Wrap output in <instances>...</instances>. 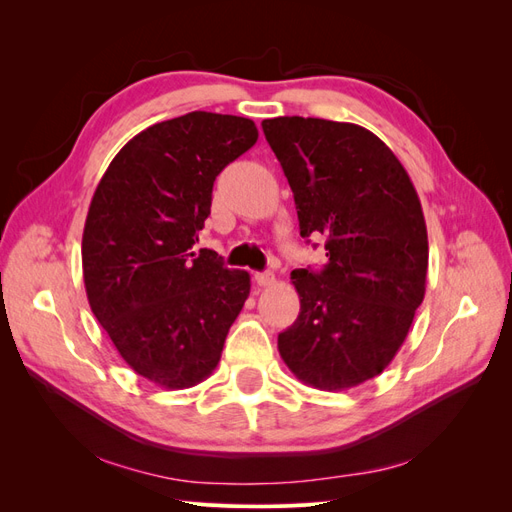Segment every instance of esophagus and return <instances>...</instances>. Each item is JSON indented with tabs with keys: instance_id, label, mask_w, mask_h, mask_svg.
Returning a JSON list of instances; mask_svg holds the SVG:
<instances>
[{
	"instance_id": "1",
	"label": "esophagus",
	"mask_w": 512,
	"mask_h": 512,
	"mask_svg": "<svg viewBox=\"0 0 512 512\" xmlns=\"http://www.w3.org/2000/svg\"><path fill=\"white\" fill-rule=\"evenodd\" d=\"M254 280H256L258 286L265 288V286H271V284L275 282V275H273L271 271H262V273H256V275H254Z\"/></svg>"
}]
</instances>
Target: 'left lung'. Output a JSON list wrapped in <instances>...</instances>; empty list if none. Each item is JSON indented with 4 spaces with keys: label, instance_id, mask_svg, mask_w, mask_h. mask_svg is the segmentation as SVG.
Wrapping results in <instances>:
<instances>
[{
    "label": "left lung",
    "instance_id": "8db88e82",
    "mask_svg": "<svg viewBox=\"0 0 512 512\" xmlns=\"http://www.w3.org/2000/svg\"><path fill=\"white\" fill-rule=\"evenodd\" d=\"M297 205L301 237H324L329 262L290 280L301 312L277 348L301 382L344 391L393 361L425 297L421 200L376 134L316 117L262 121Z\"/></svg>",
    "mask_w": 512,
    "mask_h": 512
}]
</instances>
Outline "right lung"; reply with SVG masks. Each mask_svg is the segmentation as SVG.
Instances as JSON below:
<instances>
[{"label":"right lung","instance_id":"obj_1","mask_svg":"<svg viewBox=\"0 0 512 512\" xmlns=\"http://www.w3.org/2000/svg\"><path fill=\"white\" fill-rule=\"evenodd\" d=\"M252 119L194 111L136 134L108 164L83 230L91 312L121 359L162 389L218 367L250 273L196 252L213 181L254 147Z\"/></svg>","mask_w":512,"mask_h":512}]
</instances>
